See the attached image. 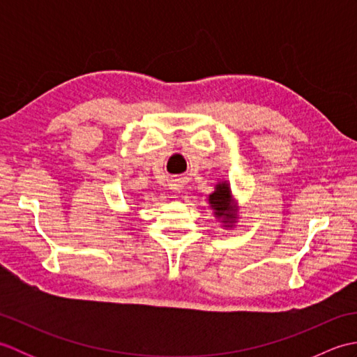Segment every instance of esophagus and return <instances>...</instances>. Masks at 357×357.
Segmentation results:
<instances>
[{
	"label": "esophagus",
	"mask_w": 357,
	"mask_h": 357,
	"mask_svg": "<svg viewBox=\"0 0 357 357\" xmlns=\"http://www.w3.org/2000/svg\"><path fill=\"white\" fill-rule=\"evenodd\" d=\"M172 190H173L174 193H181V190H183V188H181V184L178 183V181H174V183L172 184ZM174 196H178V195H174Z\"/></svg>",
	"instance_id": "34e87169"
}]
</instances>
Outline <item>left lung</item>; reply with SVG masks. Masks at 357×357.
I'll use <instances>...</instances> for the list:
<instances>
[{"label":"left lung","instance_id":"obj_1","mask_svg":"<svg viewBox=\"0 0 357 357\" xmlns=\"http://www.w3.org/2000/svg\"><path fill=\"white\" fill-rule=\"evenodd\" d=\"M208 204L225 229H231L238 222V201L233 198L230 184L227 181L216 184L215 192L208 196Z\"/></svg>","mask_w":357,"mask_h":357}]
</instances>
